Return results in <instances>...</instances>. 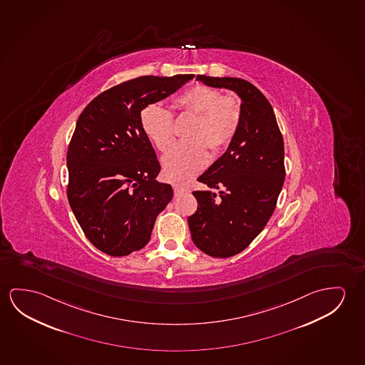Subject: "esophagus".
<instances>
[{"label":"esophagus","instance_id":"1","mask_svg":"<svg viewBox=\"0 0 365 365\" xmlns=\"http://www.w3.org/2000/svg\"><path fill=\"white\" fill-rule=\"evenodd\" d=\"M174 190V195L175 196H180V195H183V193H185L187 192V190L185 188H183V187H180V185H174L173 187Z\"/></svg>","mask_w":365,"mask_h":365}]
</instances>
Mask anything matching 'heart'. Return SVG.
Returning a JSON list of instances; mask_svg holds the SVG:
<instances>
[{
  "label": "heart",
  "mask_w": 365,
  "mask_h": 365,
  "mask_svg": "<svg viewBox=\"0 0 365 365\" xmlns=\"http://www.w3.org/2000/svg\"><path fill=\"white\" fill-rule=\"evenodd\" d=\"M180 115H193L195 121L185 133L188 140L173 146L163 157V172L174 183H187L210 160L207 148L219 153L227 148L242 121V107L236 98L221 96L219 91L196 84L180 92L174 100ZM143 133L165 152L175 140L173 116L164 107L152 103L141 110Z\"/></svg>",
  "instance_id": "b5f03b06"
}]
</instances>
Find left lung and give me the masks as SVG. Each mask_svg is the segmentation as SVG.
Masks as SVG:
<instances>
[{"mask_svg":"<svg viewBox=\"0 0 365 365\" xmlns=\"http://www.w3.org/2000/svg\"><path fill=\"white\" fill-rule=\"evenodd\" d=\"M208 87L234 91L242 100V121L227 150L198 178V207L188 217L192 240L215 258L242 252L273 215L284 183V144L265 96L245 79L207 77ZM217 189L219 194L212 191Z\"/></svg>","mask_w":365,"mask_h":365,"instance_id":"1","label":"left lung"}]
</instances>
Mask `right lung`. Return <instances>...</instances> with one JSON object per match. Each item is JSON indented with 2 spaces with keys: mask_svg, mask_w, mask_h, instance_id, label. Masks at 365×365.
<instances>
[{
  "mask_svg": "<svg viewBox=\"0 0 365 365\" xmlns=\"http://www.w3.org/2000/svg\"><path fill=\"white\" fill-rule=\"evenodd\" d=\"M195 74L143 76L102 92L78 118L67 153L68 201L87 239L111 257L150 240L173 188L140 125L141 110L180 90Z\"/></svg>",
  "mask_w": 365,
  "mask_h": 365,
  "instance_id": "add662e5",
  "label": "right lung"
}]
</instances>
